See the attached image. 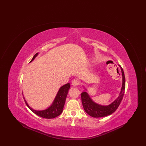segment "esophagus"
Instances as JSON below:
<instances>
[{"instance_id": "1", "label": "esophagus", "mask_w": 146, "mask_h": 146, "mask_svg": "<svg viewBox=\"0 0 146 146\" xmlns=\"http://www.w3.org/2000/svg\"><path fill=\"white\" fill-rule=\"evenodd\" d=\"M80 84V82L79 80H77V79H74L72 81V85L73 86H78Z\"/></svg>"}]
</instances>
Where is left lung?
Here are the masks:
<instances>
[{
    "label": "left lung",
    "instance_id": "left-lung-1",
    "mask_svg": "<svg viewBox=\"0 0 146 146\" xmlns=\"http://www.w3.org/2000/svg\"><path fill=\"white\" fill-rule=\"evenodd\" d=\"M122 76V85L119 96L112 104L107 106H102L95 103L92 100L89 95L86 92L81 94L82 102L85 112L90 116L99 118L110 115L117 110L123 98L125 89V78L123 69L120 66Z\"/></svg>",
    "mask_w": 146,
    "mask_h": 146
}]
</instances>
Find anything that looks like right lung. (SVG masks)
Here are the masks:
<instances>
[{
    "instance_id": "right-lung-1",
    "label": "right lung",
    "mask_w": 146,
    "mask_h": 146,
    "mask_svg": "<svg viewBox=\"0 0 146 146\" xmlns=\"http://www.w3.org/2000/svg\"><path fill=\"white\" fill-rule=\"evenodd\" d=\"M37 55H38V53H36L30 62H31L32 61H33ZM70 83H67L66 85H63V86H61L60 88L58 93L57 94V96L54 99V101L52 104L48 108L43 111H36L32 109L28 105L24 98V99L26 103V105H27L28 108L34 113L37 115L38 116H40L42 118H47V119L54 118L59 116L61 113V112H62L63 107L65 104L66 99L68 94V91L69 89H70Z\"/></svg>"
}]
</instances>
